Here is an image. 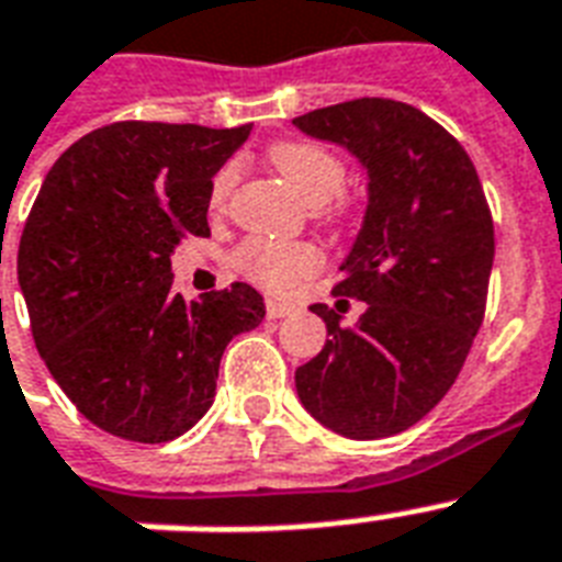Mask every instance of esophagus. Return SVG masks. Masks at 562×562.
<instances>
[{
	"instance_id": "34e87169",
	"label": "esophagus",
	"mask_w": 562,
	"mask_h": 562,
	"mask_svg": "<svg viewBox=\"0 0 562 562\" xmlns=\"http://www.w3.org/2000/svg\"><path fill=\"white\" fill-rule=\"evenodd\" d=\"M265 308H268V317H273V321H280V317H285L294 312V306H291V303H282V300H268V303H265Z\"/></svg>"
}]
</instances>
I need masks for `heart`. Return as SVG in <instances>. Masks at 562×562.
<instances>
[{
  "label": "heart",
  "mask_w": 562,
  "mask_h": 562,
  "mask_svg": "<svg viewBox=\"0 0 562 562\" xmlns=\"http://www.w3.org/2000/svg\"><path fill=\"white\" fill-rule=\"evenodd\" d=\"M271 166L280 171L285 183L312 206H324L341 192L347 169L335 151L315 143H280L271 148ZM238 169L224 166L215 175L210 189V206L221 210L227 203L229 192L236 187ZM236 265L245 277L268 291H289L294 282L315 271L321 265L315 247L289 245V241H273V238H250L238 247Z\"/></svg>",
  "instance_id": "heart-1"
}]
</instances>
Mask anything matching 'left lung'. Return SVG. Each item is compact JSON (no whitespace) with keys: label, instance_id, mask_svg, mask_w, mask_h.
I'll list each match as a JSON object with an SVG mask.
<instances>
[{"label":"left lung","instance_id":"1","mask_svg":"<svg viewBox=\"0 0 562 562\" xmlns=\"http://www.w3.org/2000/svg\"><path fill=\"white\" fill-rule=\"evenodd\" d=\"M368 175V206L335 294L364 312L352 326L324 303L326 344L294 373L303 408L335 435H400L443 400L479 333L493 271V221L475 166L411 104L359 99L294 119Z\"/></svg>","mask_w":562,"mask_h":562}]
</instances>
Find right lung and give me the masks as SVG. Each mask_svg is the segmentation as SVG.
Instances as JSON below:
<instances>
[{"label":"right lung","instance_id":"add662e5","mask_svg":"<svg viewBox=\"0 0 562 562\" xmlns=\"http://www.w3.org/2000/svg\"><path fill=\"white\" fill-rule=\"evenodd\" d=\"M250 125L116 122L48 169L20 238L16 277L40 359L92 426L166 443L210 411L236 335L262 324L247 282L183 300L171 256L210 236L212 178Z\"/></svg>","mask_w":562,"mask_h":562}]
</instances>
